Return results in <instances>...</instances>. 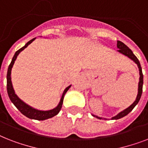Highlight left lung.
I'll return each mask as SVG.
<instances>
[{
  "instance_id": "left-lung-1",
  "label": "left lung",
  "mask_w": 148,
  "mask_h": 148,
  "mask_svg": "<svg viewBox=\"0 0 148 148\" xmlns=\"http://www.w3.org/2000/svg\"><path fill=\"white\" fill-rule=\"evenodd\" d=\"M117 47L118 48V51H119L120 53H123L124 55L127 56L129 58H131V60H133L134 62L138 64V68H139V71H140V81H139V84H138V96H137V98H136L135 101L132 104H131L129 108H127V109H125L124 110L121 111V113H119L117 116H115V117H112V120H117V119H120V118H121V117H124V116H126L127 114H128L129 113L131 112V110H133L134 108L135 107L138 103L140 101V97H141V95H142V90H143V74H142V69H141V67H140V64L139 62V60L137 58L134 54L133 53L132 51H131L130 48H129L127 45H125L123 42L121 41H120V40H117ZM94 117H96L97 118H99V119H102L101 117H99L97 116H95V115H93Z\"/></svg>"
}]
</instances>
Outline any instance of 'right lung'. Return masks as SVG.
Wrapping results in <instances>:
<instances>
[{"mask_svg":"<svg viewBox=\"0 0 148 148\" xmlns=\"http://www.w3.org/2000/svg\"><path fill=\"white\" fill-rule=\"evenodd\" d=\"M36 38H34L32 40H31L30 41L27 43L26 45H24V47H21V49H19L18 51H16V53L14 55L12 58V60L10 62L9 67H8V74H7V90H8V96H9V98L11 101L15 105V107L18 109V110L21 111V114L26 116L28 118H31V119H34V120H38V121H44V120L48 119V118H51L53 117V116H55L59 113V111L60 110L61 108H62L63 104V100H64V95L66 94L68 89L71 88V85L68 86L66 89L64 90V93H63V95L61 98H60V103L58 105V107H56L55 108H53L52 110H36L34 108H31L30 106H28L27 104L23 102V101L17 97V95H15L14 90V88H13L12 83H11V77H10V74H11V69H12V67L14 64L15 60L17 59V55L19 54L20 52L22 51L24 48H26L27 46H28L31 43H32L34 40H35Z\"/></svg>","mask_w":148,"mask_h":148,"instance_id":"obj_1","label":"right lung"}]
</instances>
